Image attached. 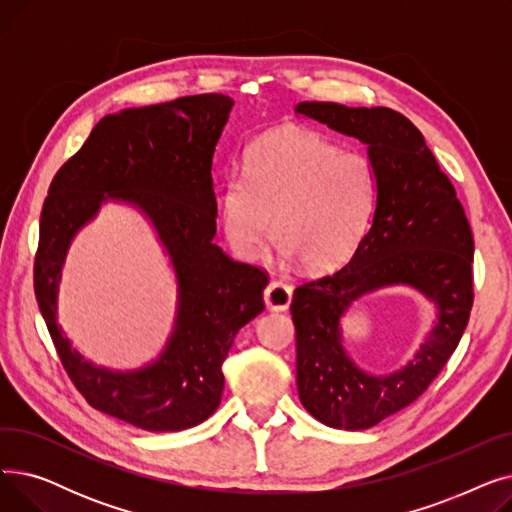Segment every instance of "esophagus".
I'll list each match as a JSON object with an SVG mask.
<instances>
[{
    "instance_id": "obj_1",
    "label": "esophagus",
    "mask_w": 512,
    "mask_h": 512,
    "mask_svg": "<svg viewBox=\"0 0 512 512\" xmlns=\"http://www.w3.org/2000/svg\"><path fill=\"white\" fill-rule=\"evenodd\" d=\"M263 299L270 311H286L292 301V288L284 282H272L265 288Z\"/></svg>"
}]
</instances>
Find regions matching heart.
Wrapping results in <instances>:
<instances>
[{"label":"heart","instance_id":"b5f03b06","mask_svg":"<svg viewBox=\"0 0 512 512\" xmlns=\"http://www.w3.org/2000/svg\"><path fill=\"white\" fill-rule=\"evenodd\" d=\"M378 178L367 155L317 132L284 126L259 137L218 193L230 249L257 259L272 228L278 249L307 272H330L355 255L373 222Z\"/></svg>","mask_w":512,"mask_h":512}]
</instances>
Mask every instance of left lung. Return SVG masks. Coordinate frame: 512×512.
<instances>
[{"instance_id":"1","label":"left lung","mask_w":512,"mask_h":512,"mask_svg":"<svg viewBox=\"0 0 512 512\" xmlns=\"http://www.w3.org/2000/svg\"><path fill=\"white\" fill-rule=\"evenodd\" d=\"M297 114L367 145L378 178L373 222L338 272L301 284L290 313L297 330L303 407L338 429H367L415 402L448 363L473 307V232L461 201L419 128L390 107L305 101ZM407 283L439 309V321L402 370L371 376L347 359L339 319L353 300Z\"/></svg>"}]
</instances>
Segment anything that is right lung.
<instances>
[{
  "instance_id": "obj_1",
  "label": "right lung",
  "mask_w": 512,
  "mask_h": 512,
  "mask_svg": "<svg viewBox=\"0 0 512 512\" xmlns=\"http://www.w3.org/2000/svg\"><path fill=\"white\" fill-rule=\"evenodd\" d=\"M234 101L205 93L105 116L53 176L41 211L35 297L58 357L89 405L147 432H180L218 409L234 336L263 311L267 274L213 245L211 159ZM141 208L171 255L179 303L160 359L137 372L85 362L57 326V288L73 234L101 202Z\"/></svg>"
}]
</instances>
